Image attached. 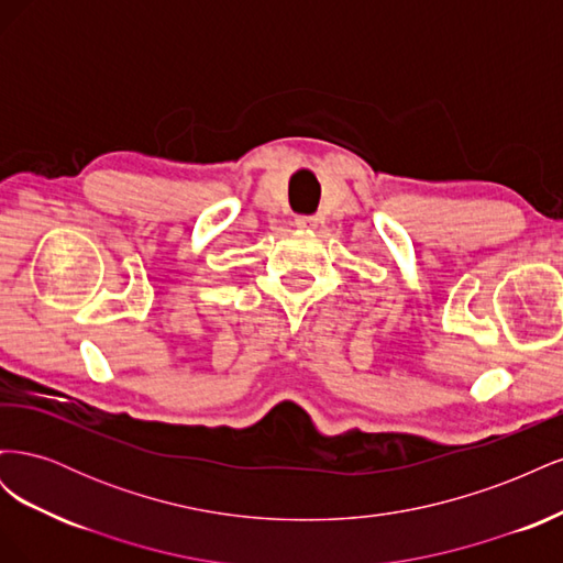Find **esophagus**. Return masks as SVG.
Wrapping results in <instances>:
<instances>
[{
	"mask_svg": "<svg viewBox=\"0 0 563 563\" xmlns=\"http://www.w3.org/2000/svg\"><path fill=\"white\" fill-rule=\"evenodd\" d=\"M296 225L298 228H314L317 225V218L314 216H298L296 218Z\"/></svg>",
	"mask_w": 563,
	"mask_h": 563,
	"instance_id": "obj_1",
	"label": "esophagus"
}]
</instances>
